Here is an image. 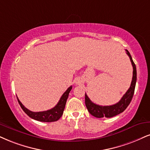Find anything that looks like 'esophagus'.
I'll return each mask as SVG.
<instances>
[{
  "mask_svg": "<svg viewBox=\"0 0 150 150\" xmlns=\"http://www.w3.org/2000/svg\"><path fill=\"white\" fill-rule=\"evenodd\" d=\"M75 81H76V83L77 84L81 83V79L80 78V77H77V78L75 79Z\"/></svg>",
  "mask_w": 150,
  "mask_h": 150,
  "instance_id": "1",
  "label": "esophagus"
}]
</instances>
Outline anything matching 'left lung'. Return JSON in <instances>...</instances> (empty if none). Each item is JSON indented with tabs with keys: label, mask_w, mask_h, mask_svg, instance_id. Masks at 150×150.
<instances>
[{
	"label": "left lung",
	"mask_w": 150,
	"mask_h": 150,
	"mask_svg": "<svg viewBox=\"0 0 150 150\" xmlns=\"http://www.w3.org/2000/svg\"><path fill=\"white\" fill-rule=\"evenodd\" d=\"M127 54L129 55V58H130L132 64L133 66V78L132 81V83H131L130 88L127 90L126 93L122 97L120 101H118L117 103L111 106H99V105L93 103L89 99L88 95H85V102H86V106L88 108V111L94 117L101 118V117H112L114 116L117 115L122 112L124 110L127 108L129 103L132 101L134 94L135 87H136V79H137V72H136V64L132 60V56H131L130 53L127 50H126Z\"/></svg>",
	"instance_id": "obj_1"
}]
</instances>
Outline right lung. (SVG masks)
<instances>
[{
    "instance_id": "obj_1",
    "label": "right lung",
    "mask_w": 150,
    "mask_h": 150,
    "mask_svg": "<svg viewBox=\"0 0 150 150\" xmlns=\"http://www.w3.org/2000/svg\"><path fill=\"white\" fill-rule=\"evenodd\" d=\"M72 88V86H70L68 88V89L64 92L63 95L60 97V100H59L58 103L55 107L53 108L50 109V110H46V111H42V112H33L30 111V110L25 108V106L22 104L19 99H18V101L19 105L21 106V108L23 109L24 112L26 113L29 117L33 118V119L38 120L40 122H55L58 120L61 117V116L63 114V111L64 107H65V104L67 102V99L68 96H69V93L71 91Z\"/></svg>"
}]
</instances>
